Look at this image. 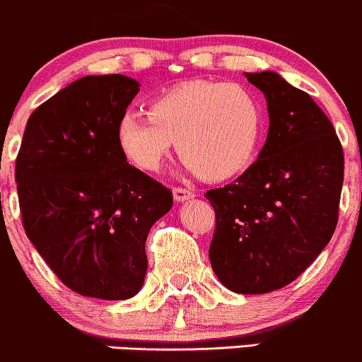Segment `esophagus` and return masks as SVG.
Returning a JSON list of instances; mask_svg holds the SVG:
<instances>
[{
  "instance_id": "34e87169",
  "label": "esophagus",
  "mask_w": 362,
  "mask_h": 362,
  "mask_svg": "<svg viewBox=\"0 0 362 362\" xmlns=\"http://www.w3.org/2000/svg\"><path fill=\"white\" fill-rule=\"evenodd\" d=\"M173 195L176 202H186V200H189V198L195 197V193L188 188H180V186H176V188L173 189Z\"/></svg>"
}]
</instances>
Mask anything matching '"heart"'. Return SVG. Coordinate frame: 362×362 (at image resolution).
Returning <instances> with one entry per match:
<instances>
[{"label":"heart","mask_w":362,"mask_h":362,"mask_svg":"<svg viewBox=\"0 0 362 362\" xmlns=\"http://www.w3.org/2000/svg\"><path fill=\"white\" fill-rule=\"evenodd\" d=\"M262 131V107L250 89L189 81L150 100L148 115L126 112L117 145L131 164L153 173L176 141L180 157L198 176L221 181L250 165Z\"/></svg>","instance_id":"1"}]
</instances>
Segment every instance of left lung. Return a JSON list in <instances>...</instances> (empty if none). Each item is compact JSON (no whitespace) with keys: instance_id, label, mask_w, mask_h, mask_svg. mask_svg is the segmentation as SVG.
<instances>
[{"instance_id":"obj_1","label":"left lung","mask_w":362,"mask_h":362,"mask_svg":"<svg viewBox=\"0 0 362 362\" xmlns=\"http://www.w3.org/2000/svg\"><path fill=\"white\" fill-rule=\"evenodd\" d=\"M264 93L266 143L240 177L205 198L216 211L209 257L235 293H267L297 279L338 223L344 150L317 103L279 74L247 72Z\"/></svg>"}]
</instances>
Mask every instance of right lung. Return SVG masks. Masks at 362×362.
Listing matches in <instances>:
<instances>
[{"label":"right lung","mask_w":362,"mask_h":362,"mask_svg":"<svg viewBox=\"0 0 362 362\" xmlns=\"http://www.w3.org/2000/svg\"><path fill=\"white\" fill-rule=\"evenodd\" d=\"M139 83L86 76L33 112L15 164L27 238L79 295L124 300L145 281L150 228L173 193L127 164L117 124Z\"/></svg>","instance_id":"add662e5"}]
</instances>
